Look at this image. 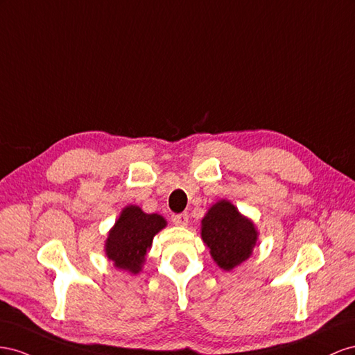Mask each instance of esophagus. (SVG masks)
I'll return each mask as SVG.
<instances>
[{"mask_svg":"<svg viewBox=\"0 0 355 355\" xmlns=\"http://www.w3.org/2000/svg\"><path fill=\"white\" fill-rule=\"evenodd\" d=\"M172 223H174L175 226H180V227H184V226H187V223H189V216H187V212H183V214H175V216H172Z\"/></svg>","mask_w":355,"mask_h":355,"instance_id":"obj_1","label":"esophagus"}]
</instances>
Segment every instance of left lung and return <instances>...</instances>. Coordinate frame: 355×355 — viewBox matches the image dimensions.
<instances>
[{"label":"left lung","instance_id":"obj_1","mask_svg":"<svg viewBox=\"0 0 355 355\" xmlns=\"http://www.w3.org/2000/svg\"><path fill=\"white\" fill-rule=\"evenodd\" d=\"M200 236L223 270H232L252 254L259 232L254 221L241 214L227 199L211 205L200 221Z\"/></svg>","mask_w":355,"mask_h":355}]
</instances>
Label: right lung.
<instances>
[{"label":"right lung","instance_id":"obj_1","mask_svg":"<svg viewBox=\"0 0 355 355\" xmlns=\"http://www.w3.org/2000/svg\"><path fill=\"white\" fill-rule=\"evenodd\" d=\"M166 225L164 217L147 214L138 205L125 207L108 232L104 245L105 256L117 269L137 275L143 270L153 238Z\"/></svg>","mask_w":355,"mask_h":355}]
</instances>
